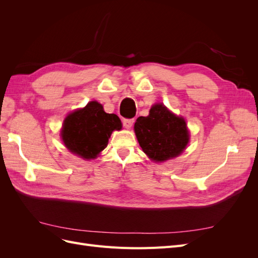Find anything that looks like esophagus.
<instances>
[{
    "label": "esophagus",
    "mask_w": 258,
    "mask_h": 258,
    "mask_svg": "<svg viewBox=\"0 0 258 258\" xmlns=\"http://www.w3.org/2000/svg\"><path fill=\"white\" fill-rule=\"evenodd\" d=\"M134 122H135V119H128V118H124V119L122 120L123 127H124V128H127V129H130V128L132 127V124H134Z\"/></svg>",
    "instance_id": "1"
}]
</instances>
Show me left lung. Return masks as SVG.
Instances as JSON below:
<instances>
[{"mask_svg": "<svg viewBox=\"0 0 258 258\" xmlns=\"http://www.w3.org/2000/svg\"><path fill=\"white\" fill-rule=\"evenodd\" d=\"M135 132L143 152L155 162L177 157L189 142L185 119L169 111L162 103L154 104L148 116L139 117Z\"/></svg>", "mask_w": 258, "mask_h": 258, "instance_id": "obj_1", "label": "left lung"}]
</instances>
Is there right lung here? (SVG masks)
Instances as JSON below:
<instances>
[{"label": "right lung", "instance_id": "right-lung-1", "mask_svg": "<svg viewBox=\"0 0 258 258\" xmlns=\"http://www.w3.org/2000/svg\"><path fill=\"white\" fill-rule=\"evenodd\" d=\"M121 129L115 114H107L97 101L70 113L61 129V139L68 150L83 159H95L107 146L114 130Z\"/></svg>", "mask_w": 258, "mask_h": 258}]
</instances>
